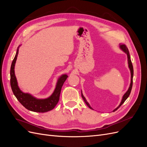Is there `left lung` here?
<instances>
[{
    "label": "left lung",
    "instance_id": "obj_1",
    "mask_svg": "<svg viewBox=\"0 0 147 147\" xmlns=\"http://www.w3.org/2000/svg\"><path fill=\"white\" fill-rule=\"evenodd\" d=\"M119 48L121 49V50L124 52L127 55V63H128V67L129 69L130 70V72H131V83H130V85H129V87L127 91L125 92V94H124L122 97V99H121V102H120L119 105L117 107L116 109H115L113 110V112H115V111H116L120 106H121L124 102H125V100L127 99V97H129V96L130 93H131V90H132V81H133V76H134V70H133V66H132V62H131V57H130V55H129V50L126 47V45H119ZM82 98L84 100V102H85L86 104L88 106V107L93 110V109L90 106V104L88 103V102H87L86 99L85 97H84L83 93H82Z\"/></svg>",
    "mask_w": 147,
    "mask_h": 147
}]
</instances>
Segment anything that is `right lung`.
Listing matches in <instances>:
<instances>
[{
	"label": "right lung",
	"mask_w": 147,
	"mask_h": 147,
	"mask_svg": "<svg viewBox=\"0 0 147 147\" xmlns=\"http://www.w3.org/2000/svg\"><path fill=\"white\" fill-rule=\"evenodd\" d=\"M20 45L17 48L16 55L11 65L10 69V84L13 94L20 103L26 109L35 112L44 113L53 110L57 105L59 100V96L62 86L68 77L67 74H63L58 78L56 88L52 94L45 99H38L31 95L29 93L22 91L18 84V82L15 74V66L18 55Z\"/></svg>",
	"instance_id": "1"
}]
</instances>
